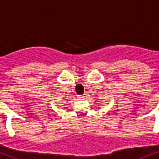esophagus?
Segmentation results:
<instances>
[{
	"label": "esophagus",
	"mask_w": 159,
	"mask_h": 159,
	"mask_svg": "<svg viewBox=\"0 0 159 159\" xmlns=\"http://www.w3.org/2000/svg\"><path fill=\"white\" fill-rule=\"evenodd\" d=\"M78 98H79V99H82V98H84V96H78Z\"/></svg>",
	"instance_id": "esophagus-1"
}]
</instances>
